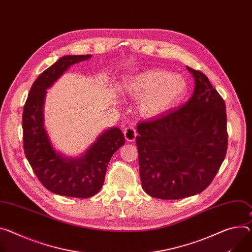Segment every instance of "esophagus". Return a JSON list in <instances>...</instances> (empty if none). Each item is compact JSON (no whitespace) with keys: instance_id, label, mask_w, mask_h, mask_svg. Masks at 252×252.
I'll return each instance as SVG.
<instances>
[{"instance_id":"1","label":"esophagus","mask_w":252,"mask_h":252,"mask_svg":"<svg viewBox=\"0 0 252 252\" xmlns=\"http://www.w3.org/2000/svg\"><path fill=\"white\" fill-rule=\"evenodd\" d=\"M124 134H125V138H126V141L133 142L135 140V136H136V130H135V128L133 126H129L125 128Z\"/></svg>"}]
</instances>
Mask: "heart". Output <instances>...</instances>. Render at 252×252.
I'll use <instances>...</instances> for the list:
<instances>
[{"mask_svg": "<svg viewBox=\"0 0 252 252\" xmlns=\"http://www.w3.org/2000/svg\"><path fill=\"white\" fill-rule=\"evenodd\" d=\"M188 90V81L181 74L155 68L129 77L122 83L123 94L140 99L138 111L142 117L158 116L178 103Z\"/></svg>", "mask_w": 252, "mask_h": 252, "instance_id": "b5f03b06", "label": "heart"}]
</instances>
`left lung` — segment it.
Wrapping results in <instances>:
<instances>
[{"instance_id": "obj_1", "label": "left lung", "mask_w": 252, "mask_h": 252, "mask_svg": "<svg viewBox=\"0 0 252 252\" xmlns=\"http://www.w3.org/2000/svg\"><path fill=\"white\" fill-rule=\"evenodd\" d=\"M187 69L195 80L190 99L136 126L142 186L158 199L201 193L211 184L226 156L224 100L204 73Z\"/></svg>"}]
</instances>
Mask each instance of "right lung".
Segmentation results:
<instances>
[{
	"mask_svg": "<svg viewBox=\"0 0 252 252\" xmlns=\"http://www.w3.org/2000/svg\"><path fill=\"white\" fill-rule=\"evenodd\" d=\"M91 55H66L43 71L34 81L23 109V144L25 156L42 185L50 192L67 197L89 198L101 189L110 158L123 145L119 127L101 132L81 156L66 157L56 151L44 124L46 90L71 65Z\"/></svg>",
	"mask_w": 252,
	"mask_h": 252,
	"instance_id": "add662e5",
	"label": "right lung"
}]
</instances>
